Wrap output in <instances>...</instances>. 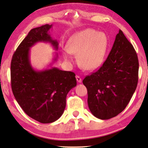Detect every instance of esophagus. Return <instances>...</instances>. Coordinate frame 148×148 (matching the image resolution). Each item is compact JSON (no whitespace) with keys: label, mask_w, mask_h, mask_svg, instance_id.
Segmentation results:
<instances>
[{"label":"esophagus","mask_w":148,"mask_h":148,"mask_svg":"<svg viewBox=\"0 0 148 148\" xmlns=\"http://www.w3.org/2000/svg\"><path fill=\"white\" fill-rule=\"evenodd\" d=\"M76 79H77V81L79 83H81V82H82V78H81L79 75H76Z\"/></svg>","instance_id":"1"}]
</instances>
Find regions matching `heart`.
Segmentation results:
<instances>
[{
    "mask_svg": "<svg viewBox=\"0 0 148 148\" xmlns=\"http://www.w3.org/2000/svg\"><path fill=\"white\" fill-rule=\"evenodd\" d=\"M108 45L107 36L93 29L77 32L69 40L66 50L71 54H77L78 62L83 68L95 69L102 64ZM64 58L69 59L68 53Z\"/></svg>",
    "mask_w": 148,
    "mask_h": 148,
    "instance_id": "obj_1",
    "label": "heart"
}]
</instances>
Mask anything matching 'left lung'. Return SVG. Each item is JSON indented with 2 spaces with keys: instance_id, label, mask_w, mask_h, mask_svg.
Wrapping results in <instances>:
<instances>
[{
  "instance_id": "left-lung-1",
  "label": "left lung",
  "mask_w": 148,
  "mask_h": 148,
  "mask_svg": "<svg viewBox=\"0 0 148 148\" xmlns=\"http://www.w3.org/2000/svg\"><path fill=\"white\" fill-rule=\"evenodd\" d=\"M138 71L136 52L120 29L105 62L83 80L92 114L107 120L122 112L136 90Z\"/></svg>"
}]
</instances>
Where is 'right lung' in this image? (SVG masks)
I'll return each mask as SVG.
<instances>
[{
    "instance_id": "add662e5",
    "label": "right lung",
    "mask_w": 148,
    "mask_h": 148,
    "mask_svg": "<svg viewBox=\"0 0 148 148\" xmlns=\"http://www.w3.org/2000/svg\"><path fill=\"white\" fill-rule=\"evenodd\" d=\"M51 27L46 24L30 30L14 52L11 63V88L16 100L28 116L41 123L54 122L61 116L66 95L77 86L73 72L55 67L37 71L31 66L29 48L36 43L48 42L58 49V42L48 33Z\"/></svg>"
}]
</instances>
